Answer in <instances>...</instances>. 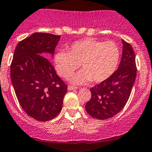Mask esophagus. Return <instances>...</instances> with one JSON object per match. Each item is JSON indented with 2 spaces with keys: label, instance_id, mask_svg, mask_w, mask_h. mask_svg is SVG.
I'll return each instance as SVG.
<instances>
[{
  "label": "esophagus",
  "instance_id": "34e87169",
  "mask_svg": "<svg viewBox=\"0 0 152 152\" xmlns=\"http://www.w3.org/2000/svg\"><path fill=\"white\" fill-rule=\"evenodd\" d=\"M77 86H68V90H74V89H77Z\"/></svg>",
  "mask_w": 152,
  "mask_h": 152
}]
</instances>
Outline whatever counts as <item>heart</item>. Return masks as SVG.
Wrapping results in <instances>:
<instances>
[{
  "mask_svg": "<svg viewBox=\"0 0 152 152\" xmlns=\"http://www.w3.org/2000/svg\"><path fill=\"white\" fill-rule=\"evenodd\" d=\"M121 50L113 41L103 42L87 38L73 43L69 52L60 50L54 58L58 74L67 78L79 67L83 69L73 75L70 80L77 84L91 80L101 83L109 79L118 68Z\"/></svg>",
  "mask_w": 152,
  "mask_h": 152,
  "instance_id": "1",
  "label": "heart"
}]
</instances>
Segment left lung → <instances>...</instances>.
<instances>
[{"label": "left lung", "mask_w": 152, "mask_h": 152, "mask_svg": "<svg viewBox=\"0 0 152 152\" xmlns=\"http://www.w3.org/2000/svg\"><path fill=\"white\" fill-rule=\"evenodd\" d=\"M123 42V53L118 69L106 80L91 88V97L85 109L99 120L112 118L121 112L130 96L137 75L135 55L132 46Z\"/></svg>", "instance_id": "1"}]
</instances>
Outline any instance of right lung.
<instances>
[{
    "instance_id": "1",
    "label": "right lung",
    "mask_w": 152,
    "mask_h": 152,
    "mask_svg": "<svg viewBox=\"0 0 152 152\" xmlns=\"http://www.w3.org/2000/svg\"><path fill=\"white\" fill-rule=\"evenodd\" d=\"M60 38L49 33H34L18 43L10 67L20 106L28 116L41 122L61 112L67 92V85L49 60L54 56Z\"/></svg>"
}]
</instances>
